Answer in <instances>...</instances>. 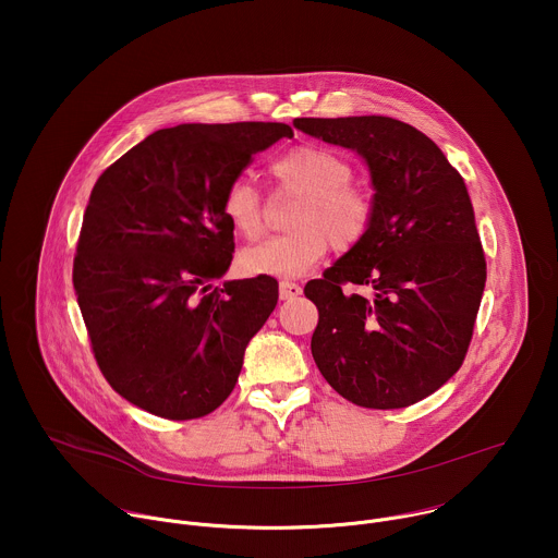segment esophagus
Segmentation results:
<instances>
[{"mask_svg":"<svg viewBox=\"0 0 558 558\" xmlns=\"http://www.w3.org/2000/svg\"><path fill=\"white\" fill-rule=\"evenodd\" d=\"M302 293V287L295 284V282H289V280H282L280 282V300H293Z\"/></svg>","mask_w":558,"mask_h":558,"instance_id":"obj_1","label":"esophagus"}]
</instances>
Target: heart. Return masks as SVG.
I'll list each match as a JSON object with an SVG mask.
<instances>
[{"label": "heart", "mask_w": 558, "mask_h": 558, "mask_svg": "<svg viewBox=\"0 0 558 558\" xmlns=\"http://www.w3.org/2000/svg\"><path fill=\"white\" fill-rule=\"evenodd\" d=\"M271 174L280 187L302 196L291 216V233L271 235L241 254V269L250 276L298 278L320 263L329 250H351L366 235L373 220V201L351 185L353 168L340 154L300 145L278 156ZM222 216L245 238L265 227L263 196L252 179H233L222 194Z\"/></svg>", "instance_id": "heart-1"}]
</instances>
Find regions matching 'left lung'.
Here are the masks:
<instances>
[{"instance_id":"left-lung-1","label":"left lung","mask_w":558,"mask_h":558,"mask_svg":"<svg viewBox=\"0 0 558 558\" xmlns=\"http://www.w3.org/2000/svg\"><path fill=\"white\" fill-rule=\"evenodd\" d=\"M293 125L357 151L375 190L366 235L304 287L320 313L313 360L357 407H411L459 371L486 287L465 183L444 151L404 121L371 114Z\"/></svg>"}]
</instances>
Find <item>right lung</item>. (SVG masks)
I'll use <instances>...</instances> for the list:
<instances>
[{"label": "right lung", "instance_id": "add662e5", "mask_svg": "<svg viewBox=\"0 0 558 558\" xmlns=\"http://www.w3.org/2000/svg\"><path fill=\"white\" fill-rule=\"evenodd\" d=\"M284 123H183L156 130L95 183L72 267L104 377L166 420H196L233 390L250 340L278 302L269 276L227 280V185Z\"/></svg>", "mask_w": 558, "mask_h": 558}]
</instances>
